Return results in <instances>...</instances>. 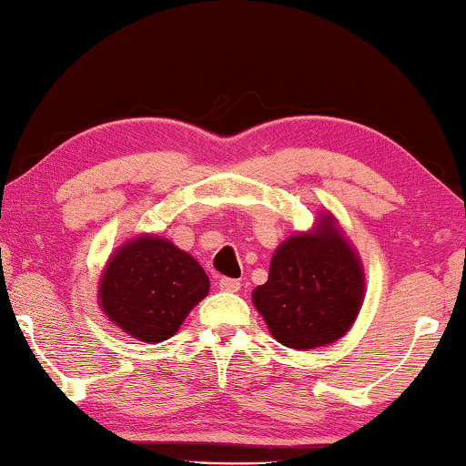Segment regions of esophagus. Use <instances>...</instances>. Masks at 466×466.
<instances>
[{
    "mask_svg": "<svg viewBox=\"0 0 466 466\" xmlns=\"http://www.w3.org/2000/svg\"><path fill=\"white\" fill-rule=\"evenodd\" d=\"M218 288L222 291H238L240 289V281L238 279H232V278H222L218 281Z\"/></svg>",
    "mask_w": 466,
    "mask_h": 466,
    "instance_id": "obj_1",
    "label": "esophagus"
}]
</instances>
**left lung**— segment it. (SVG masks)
Masks as SVG:
<instances>
[{"mask_svg":"<svg viewBox=\"0 0 466 466\" xmlns=\"http://www.w3.org/2000/svg\"><path fill=\"white\" fill-rule=\"evenodd\" d=\"M364 267L329 211L310 232L289 236L273 252L269 279L252 291L271 335L291 350L335 343L364 302Z\"/></svg>","mask_w":466,"mask_h":466,"instance_id":"8db88e82","label":"left lung"}]
</instances>
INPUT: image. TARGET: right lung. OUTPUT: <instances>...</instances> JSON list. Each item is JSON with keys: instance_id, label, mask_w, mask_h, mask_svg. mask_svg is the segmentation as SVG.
I'll return each instance as SVG.
<instances>
[{"instance_id": "right-lung-1", "label": "right lung", "mask_w": 466, "mask_h": 466, "mask_svg": "<svg viewBox=\"0 0 466 466\" xmlns=\"http://www.w3.org/2000/svg\"><path fill=\"white\" fill-rule=\"evenodd\" d=\"M203 267L167 238L141 234L108 258L98 302L110 322L146 343L167 341L208 296Z\"/></svg>"}]
</instances>
